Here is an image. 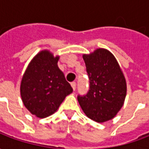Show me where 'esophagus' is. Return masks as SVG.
<instances>
[{"label": "esophagus", "mask_w": 149, "mask_h": 149, "mask_svg": "<svg viewBox=\"0 0 149 149\" xmlns=\"http://www.w3.org/2000/svg\"><path fill=\"white\" fill-rule=\"evenodd\" d=\"M71 86L72 88V89L75 91L76 90V87H77V83H76V82H72Z\"/></svg>", "instance_id": "1"}]
</instances>
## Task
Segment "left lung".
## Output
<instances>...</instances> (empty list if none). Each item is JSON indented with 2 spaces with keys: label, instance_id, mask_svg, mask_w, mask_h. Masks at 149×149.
Here are the masks:
<instances>
[{
  "label": "left lung",
  "instance_id": "8db88e82",
  "mask_svg": "<svg viewBox=\"0 0 149 149\" xmlns=\"http://www.w3.org/2000/svg\"><path fill=\"white\" fill-rule=\"evenodd\" d=\"M89 80V89L78 95V102L85 115L94 121L112 119L121 109L126 96V81L112 53L98 49L83 56Z\"/></svg>",
  "mask_w": 149,
  "mask_h": 149
}]
</instances>
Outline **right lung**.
I'll return each mask as SVG.
<instances>
[{"label":"right lung","mask_w":149,"mask_h":149,"mask_svg":"<svg viewBox=\"0 0 149 149\" xmlns=\"http://www.w3.org/2000/svg\"><path fill=\"white\" fill-rule=\"evenodd\" d=\"M59 56L49 51L38 53L30 62L22 77L21 95L24 106L39 118L57 110L72 88L57 66Z\"/></svg>","instance_id":"add662e5"}]
</instances>
